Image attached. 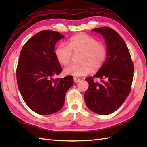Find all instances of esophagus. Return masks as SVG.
<instances>
[{
  "label": "esophagus",
  "instance_id": "34e87169",
  "mask_svg": "<svg viewBox=\"0 0 147 147\" xmlns=\"http://www.w3.org/2000/svg\"><path fill=\"white\" fill-rule=\"evenodd\" d=\"M80 81V78H76V77L74 78V83H78V82H79Z\"/></svg>",
  "mask_w": 147,
  "mask_h": 147
}]
</instances>
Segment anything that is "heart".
Returning a JSON list of instances; mask_svg holds the SVG:
<instances>
[{
    "label": "heart",
    "instance_id": "heart-1",
    "mask_svg": "<svg viewBox=\"0 0 147 147\" xmlns=\"http://www.w3.org/2000/svg\"><path fill=\"white\" fill-rule=\"evenodd\" d=\"M67 45L61 43L54 51L57 61L62 65H67L71 61L73 53H80L78 60L80 62L71 64L64 69L67 75L83 76L93 70H98L104 64L107 56L106 46L95 38L85 33L72 36Z\"/></svg>",
    "mask_w": 147,
    "mask_h": 147
}]
</instances>
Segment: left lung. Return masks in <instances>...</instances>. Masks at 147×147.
I'll return each instance as SVG.
<instances>
[{"instance_id":"8db88e82","label":"left lung","mask_w":147,"mask_h":147,"mask_svg":"<svg viewBox=\"0 0 147 147\" xmlns=\"http://www.w3.org/2000/svg\"><path fill=\"white\" fill-rule=\"evenodd\" d=\"M92 31L104 36L107 56L97 73L85 79L89 87L84 98L90 110L100 115H108L119 108L129 94L133 64L126 43L114 30L104 26ZM95 77L100 79L101 82H94Z\"/></svg>"}]
</instances>
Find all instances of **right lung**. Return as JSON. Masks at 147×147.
<instances>
[{"mask_svg":"<svg viewBox=\"0 0 147 147\" xmlns=\"http://www.w3.org/2000/svg\"><path fill=\"white\" fill-rule=\"evenodd\" d=\"M64 37L57 32L41 31L28 40L20 52L16 69L18 88L27 105L38 114L60 110L65 93L74 83L72 76L53 78L62 71L54 47Z\"/></svg>","mask_w":147,"mask_h":147,"instance_id":"right-lung-1","label":"right lung"}]
</instances>
